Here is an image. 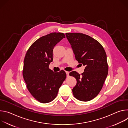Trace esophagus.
Here are the masks:
<instances>
[{
	"instance_id": "1",
	"label": "esophagus",
	"mask_w": 128,
	"mask_h": 128,
	"mask_svg": "<svg viewBox=\"0 0 128 128\" xmlns=\"http://www.w3.org/2000/svg\"><path fill=\"white\" fill-rule=\"evenodd\" d=\"M66 71H69V70H68V69H66Z\"/></svg>"
}]
</instances>
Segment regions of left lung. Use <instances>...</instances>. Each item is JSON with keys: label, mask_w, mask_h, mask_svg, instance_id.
Returning <instances> with one entry per match:
<instances>
[{"label": "left lung", "mask_w": 128, "mask_h": 128, "mask_svg": "<svg viewBox=\"0 0 128 128\" xmlns=\"http://www.w3.org/2000/svg\"><path fill=\"white\" fill-rule=\"evenodd\" d=\"M64 34L52 32L36 40L28 50L24 61L23 76L29 92L42 103L56 98L66 75L49 69L52 61L54 48Z\"/></svg>", "instance_id": "1"}]
</instances>
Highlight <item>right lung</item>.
<instances>
[{
	"instance_id": "right-lung-1",
	"label": "right lung",
	"mask_w": 128,
	"mask_h": 128,
	"mask_svg": "<svg viewBox=\"0 0 128 128\" xmlns=\"http://www.w3.org/2000/svg\"><path fill=\"white\" fill-rule=\"evenodd\" d=\"M66 38L76 60L85 66L82 76H74L77 82L73 94L78 100L90 101L99 93L108 74L106 52L102 45L88 35L72 33Z\"/></svg>"
}]
</instances>
